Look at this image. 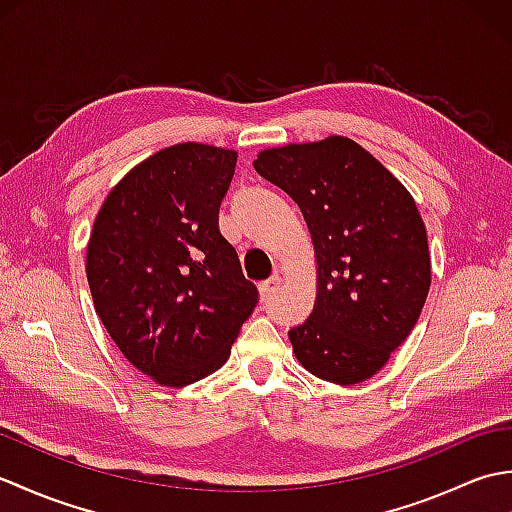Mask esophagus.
Here are the masks:
<instances>
[{"mask_svg":"<svg viewBox=\"0 0 512 512\" xmlns=\"http://www.w3.org/2000/svg\"><path fill=\"white\" fill-rule=\"evenodd\" d=\"M279 286H281V277L273 275L268 281H264V284H259V295H262V299H270L279 290Z\"/></svg>","mask_w":512,"mask_h":512,"instance_id":"esophagus-1","label":"esophagus"}]
</instances>
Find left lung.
Returning a JSON list of instances; mask_svg holds the SVG:
<instances>
[{"label": "left lung", "instance_id": "left-lung-1", "mask_svg": "<svg viewBox=\"0 0 512 512\" xmlns=\"http://www.w3.org/2000/svg\"><path fill=\"white\" fill-rule=\"evenodd\" d=\"M253 165L299 204L317 259V299L288 332L292 352L328 383L369 380L418 323L431 288L416 200L345 136L262 149Z\"/></svg>", "mask_w": 512, "mask_h": 512}]
</instances>
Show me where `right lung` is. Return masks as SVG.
Returning <instances> with one entry per match:
<instances>
[{
  "label": "right lung",
  "mask_w": 512,
  "mask_h": 512,
  "mask_svg": "<svg viewBox=\"0 0 512 512\" xmlns=\"http://www.w3.org/2000/svg\"><path fill=\"white\" fill-rule=\"evenodd\" d=\"M235 165V149L165 147L129 169L94 217V310L127 361L162 387L217 372L257 303L217 226Z\"/></svg>",
  "instance_id": "right-lung-1"
}]
</instances>
